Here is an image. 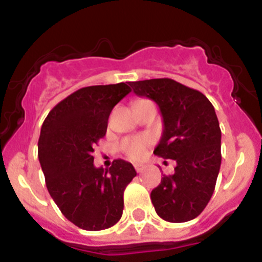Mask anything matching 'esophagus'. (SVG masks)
<instances>
[{"mask_svg":"<svg viewBox=\"0 0 262 262\" xmlns=\"http://www.w3.org/2000/svg\"><path fill=\"white\" fill-rule=\"evenodd\" d=\"M135 169H136V172L138 173H140L143 170V169H144V165H143V164H135Z\"/></svg>","mask_w":262,"mask_h":262,"instance_id":"obj_1","label":"esophagus"}]
</instances>
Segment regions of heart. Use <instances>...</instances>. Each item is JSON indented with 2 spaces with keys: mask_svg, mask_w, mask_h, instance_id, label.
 Instances as JSON below:
<instances>
[{
  "mask_svg": "<svg viewBox=\"0 0 262 262\" xmlns=\"http://www.w3.org/2000/svg\"><path fill=\"white\" fill-rule=\"evenodd\" d=\"M149 144H151V139L147 136H133L124 139L120 143V151L131 160H140L145 156Z\"/></svg>",
  "mask_w": 262,
  "mask_h": 262,
  "instance_id": "heart-1",
  "label": "heart"
}]
</instances>
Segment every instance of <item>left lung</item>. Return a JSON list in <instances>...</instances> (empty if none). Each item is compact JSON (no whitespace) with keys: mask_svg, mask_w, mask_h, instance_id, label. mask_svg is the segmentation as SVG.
Wrapping results in <instances>:
<instances>
[{"mask_svg":"<svg viewBox=\"0 0 262 262\" xmlns=\"http://www.w3.org/2000/svg\"><path fill=\"white\" fill-rule=\"evenodd\" d=\"M129 85L136 96L155 101L163 115V136L154 154L177 164L152 190L155 210L170 223L191 221L209 203L221 169L222 133L214 106L205 94L172 78Z\"/></svg>","mask_w":262,"mask_h":262,"instance_id":"1","label":"left lung"}]
</instances>
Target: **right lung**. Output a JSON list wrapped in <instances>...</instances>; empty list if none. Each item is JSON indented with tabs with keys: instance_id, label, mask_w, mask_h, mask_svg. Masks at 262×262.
<instances>
[{
	"instance_id": "obj_1",
	"label": "right lung",
	"mask_w": 262,
	"mask_h": 262,
	"mask_svg": "<svg viewBox=\"0 0 262 262\" xmlns=\"http://www.w3.org/2000/svg\"><path fill=\"white\" fill-rule=\"evenodd\" d=\"M129 92L124 82L78 89L57 103L41 126L38 157L48 193L82 230L110 228L123 214L124 189L135 168L120 159L108 169L96 168L92 154L106 135L113 107Z\"/></svg>"
}]
</instances>
